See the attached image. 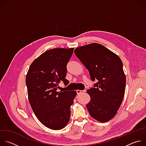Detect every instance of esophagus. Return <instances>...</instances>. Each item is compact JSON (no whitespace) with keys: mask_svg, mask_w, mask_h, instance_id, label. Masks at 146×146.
I'll return each mask as SVG.
<instances>
[{"mask_svg":"<svg viewBox=\"0 0 146 146\" xmlns=\"http://www.w3.org/2000/svg\"><path fill=\"white\" fill-rule=\"evenodd\" d=\"M86 91V90H76V92H77V94H81V93H84Z\"/></svg>","mask_w":146,"mask_h":146,"instance_id":"esophagus-1","label":"esophagus"}]
</instances>
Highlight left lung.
I'll use <instances>...</instances> for the list:
<instances>
[{
    "mask_svg": "<svg viewBox=\"0 0 146 146\" xmlns=\"http://www.w3.org/2000/svg\"><path fill=\"white\" fill-rule=\"evenodd\" d=\"M74 52L89 71L92 81H97L87 91L91 97L86 105L90 115L101 122L109 121L116 115L124 96L126 77L122 60L95 43L77 47Z\"/></svg>",
    "mask_w": 146,
    "mask_h": 146,
    "instance_id": "left-lung-1",
    "label": "left lung"
}]
</instances>
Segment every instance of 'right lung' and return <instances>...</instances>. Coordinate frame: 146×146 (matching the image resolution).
<instances>
[{"mask_svg":"<svg viewBox=\"0 0 146 146\" xmlns=\"http://www.w3.org/2000/svg\"><path fill=\"white\" fill-rule=\"evenodd\" d=\"M73 50L53 48L44 52L33 60L26 76L31 108L40 122L51 129H63L70 119V108L77 92L56 90L61 81L68 84L66 65Z\"/></svg>","mask_w":146,"mask_h":146,"instance_id":"add662e5","label":"right lung"}]
</instances>
